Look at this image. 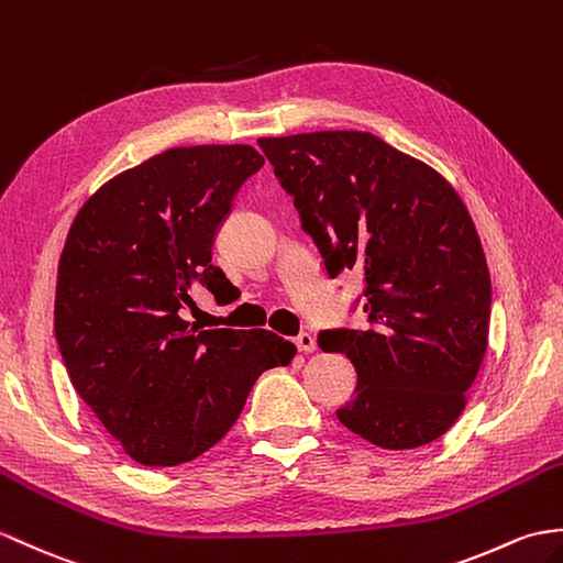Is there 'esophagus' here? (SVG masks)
Here are the masks:
<instances>
[{
    "mask_svg": "<svg viewBox=\"0 0 563 563\" xmlns=\"http://www.w3.org/2000/svg\"><path fill=\"white\" fill-rule=\"evenodd\" d=\"M295 345L302 352H313V350H317V338H313L311 333H299L295 338Z\"/></svg>",
    "mask_w": 563,
    "mask_h": 563,
    "instance_id": "esophagus-1",
    "label": "esophagus"
}]
</instances>
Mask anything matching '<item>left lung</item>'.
<instances>
[{
    "mask_svg": "<svg viewBox=\"0 0 563 563\" xmlns=\"http://www.w3.org/2000/svg\"><path fill=\"white\" fill-rule=\"evenodd\" d=\"M325 271L364 273L367 331H321L345 352L355 398L338 410L352 434L405 451L459 420L485 360L492 280L479 234L434 167L369 132L258 139Z\"/></svg>",
    "mask_w": 563,
    "mask_h": 563,
    "instance_id": "left-lung-1",
    "label": "left lung"
}]
</instances>
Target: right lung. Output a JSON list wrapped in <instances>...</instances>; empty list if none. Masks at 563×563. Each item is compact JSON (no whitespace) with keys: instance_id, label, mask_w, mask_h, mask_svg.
Segmentation results:
<instances>
[{"instance_id":"obj_1","label":"right lung","mask_w":563,"mask_h":563,"mask_svg":"<svg viewBox=\"0 0 563 563\" xmlns=\"http://www.w3.org/2000/svg\"><path fill=\"white\" fill-rule=\"evenodd\" d=\"M264 165L252 146H185L124 169L76 213L59 256L55 335L76 394L141 465L199 459L238 422L266 369L297 347L266 329L185 319L194 292L228 302L211 246Z\"/></svg>"}]
</instances>
